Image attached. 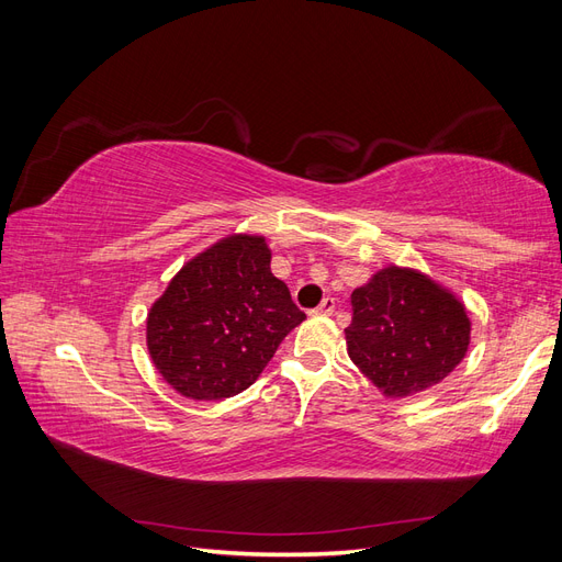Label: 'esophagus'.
I'll return each instance as SVG.
<instances>
[{
    "instance_id": "1",
    "label": "esophagus",
    "mask_w": 562,
    "mask_h": 562,
    "mask_svg": "<svg viewBox=\"0 0 562 562\" xmlns=\"http://www.w3.org/2000/svg\"><path fill=\"white\" fill-rule=\"evenodd\" d=\"M335 312V297H326L323 300L318 307L314 310V314H321V316H330Z\"/></svg>"
}]
</instances>
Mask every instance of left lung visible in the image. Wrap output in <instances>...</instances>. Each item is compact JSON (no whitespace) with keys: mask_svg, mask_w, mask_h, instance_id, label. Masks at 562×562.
<instances>
[{"mask_svg":"<svg viewBox=\"0 0 562 562\" xmlns=\"http://www.w3.org/2000/svg\"><path fill=\"white\" fill-rule=\"evenodd\" d=\"M351 310L349 359L389 398L438 384L467 356L464 304L417 269L384 267L351 293Z\"/></svg>","mask_w":562,"mask_h":562,"instance_id":"left-lung-1","label":"left lung"}]
</instances>
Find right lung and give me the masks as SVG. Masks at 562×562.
I'll list each match as a JSON object with an SVG mask.
<instances>
[{
	"mask_svg": "<svg viewBox=\"0 0 562 562\" xmlns=\"http://www.w3.org/2000/svg\"><path fill=\"white\" fill-rule=\"evenodd\" d=\"M269 262L265 236H225L187 262L151 304L147 349L178 394L194 401L241 394L307 318Z\"/></svg>",
	"mask_w": 562,
	"mask_h": 562,
	"instance_id": "add662e5",
	"label": "right lung"
}]
</instances>
